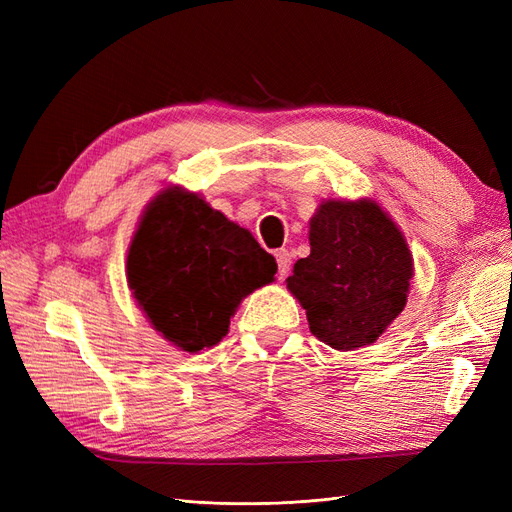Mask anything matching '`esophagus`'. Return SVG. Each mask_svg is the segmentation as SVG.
<instances>
[{"label":"esophagus","mask_w":512,"mask_h":512,"mask_svg":"<svg viewBox=\"0 0 512 512\" xmlns=\"http://www.w3.org/2000/svg\"><path fill=\"white\" fill-rule=\"evenodd\" d=\"M275 258H277V275H280V280H284L290 271V262H292L290 254H288V250H277Z\"/></svg>","instance_id":"obj_1"}]
</instances>
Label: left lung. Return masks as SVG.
I'll return each mask as SVG.
<instances>
[{"instance_id": "1", "label": "left lung", "mask_w": 512, "mask_h": 512, "mask_svg": "<svg viewBox=\"0 0 512 512\" xmlns=\"http://www.w3.org/2000/svg\"><path fill=\"white\" fill-rule=\"evenodd\" d=\"M309 245L286 280L309 331L335 350L374 344L406 307L414 267L404 235L374 200H327Z\"/></svg>"}]
</instances>
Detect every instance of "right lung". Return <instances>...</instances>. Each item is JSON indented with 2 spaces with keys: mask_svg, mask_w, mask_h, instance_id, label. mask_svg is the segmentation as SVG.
<instances>
[{
  "mask_svg": "<svg viewBox=\"0 0 512 512\" xmlns=\"http://www.w3.org/2000/svg\"><path fill=\"white\" fill-rule=\"evenodd\" d=\"M275 273V258L250 232L179 188L147 207L128 252L134 299L185 352L218 344L241 299Z\"/></svg>",
  "mask_w": 512,
  "mask_h": 512,
  "instance_id": "1",
  "label": "right lung"
}]
</instances>
